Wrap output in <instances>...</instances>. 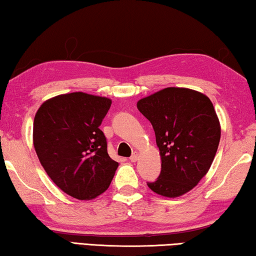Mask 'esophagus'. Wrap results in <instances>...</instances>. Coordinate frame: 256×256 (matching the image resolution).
<instances>
[{"instance_id":"34e87169","label":"esophagus","mask_w":256,"mask_h":256,"mask_svg":"<svg viewBox=\"0 0 256 256\" xmlns=\"http://www.w3.org/2000/svg\"><path fill=\"white\" fill-rule=\"evenodd\" d=\"M138 154L136 152H134L133 154L130 156V161H131V162H136V161H138Z\"/></svg>"}]
</instances>
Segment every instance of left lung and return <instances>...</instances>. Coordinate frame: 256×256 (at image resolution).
I'll use <instances>...</instances> for the list:
<instances>
[{"label":"left lung","instance_id":"obj_1","mask_svg":"<svg viewBox=\"0 0 256 256\" xmlns=\"http://www.w3.org/2000/svg\"><path fill=\"white\" fill-rule=\"evenodd\" d=\"M150 120L161 156V172L152 192L164 197L188 192L212 164L220 140V120L212 103L202 92L168 87L138 102Z\"/></svg>","mask_w":256,"mask_h":256}]
</instances>
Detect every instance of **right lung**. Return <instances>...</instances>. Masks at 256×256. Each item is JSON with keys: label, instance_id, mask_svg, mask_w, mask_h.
<instances>
[{"label": "right lung", "instance_id": "1", "mask_svg": "<svg viewBox=\"0 0 256 256\" xmlns=\"http://www.w3.org/2000/svg\"><path fill=\"white\" fill-rule=\"evenodd\" d=\"M110 104L106 97L70 92L44 102L34 116V144L41 164L62 192L80 200L103 194L118 166L100 128Z\"/></svg>", "mask_w": 256, "mask_h": 256}]
</instances>
